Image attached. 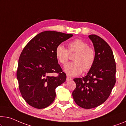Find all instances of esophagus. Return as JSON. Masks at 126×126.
Returning <instances> with one entry per match:
<instances>
[{
    "instance_id": "obj_1",
    "label": "esophagus",
    "mask_w": 126,
    "mask_h": 126,
    "mask_svg": "<svg viewBox=\"0 0 126 126\" xmlns=\"http://www.w3.org/2000/svg\"><path fill=\"white\" fill-rule=\"evenodd\" d=\"M72 79L70 78V77H69L68 76H67V78H66V80L67 81H71V80H72Z\"/></svg>"
}]
</instances>
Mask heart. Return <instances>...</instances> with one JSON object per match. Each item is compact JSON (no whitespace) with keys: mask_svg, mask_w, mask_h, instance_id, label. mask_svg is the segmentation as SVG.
I'll return each instance as SVG.
<instances>
[{"mask_svg":"<svg viewBox=\"0 0 126 126\" xmlns=\"http://www.w3.org/2000/svg\"><path fill=\"white\" fill-rule=\"evenodd\" d=\"M68 49L62 45H58L55 50L57 61L62 65H64L68 61L69 54H75L74 62L65 65L64 69L69 76H75L80 75L82 71H88L94 64L96 54L95 49L89 46L88 43L82 39L77 38L68 42Z\"/></svg>","mask_w":126,"mask_h":126,"instance_id":"heart-1","label":"heart"}]
</instances>
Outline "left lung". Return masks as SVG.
Here are the masks:
<instances>
[{"instance_id": "1", "label": "left lung", "mask_w": 126, "mask_h": 126, "mask_svg": "<svg viewBox=\"0 0 126 126\" xmlns=\"http://www.w3.org/2000/svg\"><path fill=\"white\" fill-rule=\"evenodd\" d=\"M89 37L96 54L95 62L87 76L74 79L76 87L72 92L76 104L87 109L103 104L116 82V64L111 47L98 35L91 34Z\"/></svg>"}]
</instances>
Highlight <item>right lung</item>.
Masks as SVG:
<instances>
[{
    "label": "right lung",
    "mask_w": 126,
    "mask_h": 126,
    "mask_svg": "<svg viewBox=\"0 0 126 126\" xmlns=\"http://www.w3.org/2000/svg\"><path fill=\"white\" fill-rule=\"evenodd\" d=\"M71 34L45 31L24 47L18 59L16 76L22 97L36 109L49 106L55 99V89L65 82L66 74L58 63L56 47L72 37ZM57 77H51L52 73Z\"/></svg>",
    "instance_id": "right-lung-1"
}]
</instances>
